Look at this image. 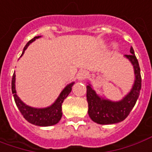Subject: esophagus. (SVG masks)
Wrapping results in <instances>:
<instances>
[{"instance_id":"34e87169","label":"esophagus","mask_w":152,"mask_h":152,"mask_svg":"<svg viewBox=\"0 0 152 152\" xmlns=\"http://www.w3.org/2000/svg\"><path fill=\"white\" fill-rule=\"evenodd\" d=\"M88 76V73L86 71H80L77 74V79L79 80H85Z\"/></svg>"}]
</instances>
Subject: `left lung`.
I'll list each match as a JSON object with an SVG mask.
<instances>
[{"label": "left lung", "mask_w": 152, "mask_h": 152, "mask_svg": "<svg viewBox=\"0 0 152 152\" xmlns=\"http://www.w3.org/2000/svg\"><path fill=\"white\" fill-rule=\"evenodd\" d=\"M131 54L125 56L131 61L134 68L135 81L131 91L119 102H111L100 97L91 88V86H86V99L88 102V114L94 122L101 125H108L121 122L126 119L135 106L140 95L141 88V70L139 63L132 47L130 50Z\"/></svg>", "instance_id": "8db88e82"}]
</instances>
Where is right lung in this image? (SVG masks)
I'll list each match as a JSON object with an SVG mask.
<instances>
[{
  "label": "right lung",
  "mask_w": 152,
  "mask_h": 152,
  "mask_svg": "<svg viewBox=\"0 0 152 152\" xmlns=\"http://www.w3.org/2000/svg\"><path fill=\"white\" fill-rule=\"evenodd\" d=\"M41 37H35L31 41L27 42V44L25 46L24 50L22 54L26 50L28 46L36 41V39H38ZM15 73L13 74L12 76V80H11V91L12 94L15 99V102L16 104V106L18 107L19 111H20L21 115H23L25 119L28 122L39 126H50L58 123L59 121L61 120L62 116V111H61V106L64 102V100L67 97V96L72 91V86L74 85L75 82H72L68 84L62 91L61 92L56 102L51 105V106L46 107V108H34L31 106H29L26 105L24 102H22L19 96L16 95V91H15Z\"/></svg>",
  "instance_id": "add662e5"
}]
</instances>
